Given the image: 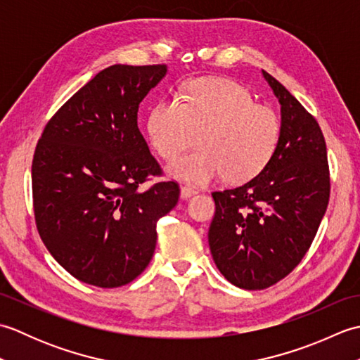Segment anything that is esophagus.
Returning a JSON list of instances; mask_svg holds the SVG:
<instances>
[{
  "label": "esophagus",
  "mask_w": 360,
  "mask_h": 360,
  "mask_svg": "<svg viewBox=\"0 0 360 360\" xmlns=\"http://www.w3.org/2000/svg\"><path fill=\"white\" fill-rule=\"evenodd\" d=\"M198 193V190L195 187H190V186H182L181 187V198L182 200H187V198H192L193 195Z\"/></svg>",
  "instance_id": "obj_1"
}]
</instances>
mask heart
I'll use <instances>...</instances> for the list:
<instances>
[{
    "label": "heart",
    "instance_id": "obj_1",
    "mask_svg": "<svg viewBox=\"0 0 360 360\" xmlns=\"http://www.w3.org/2000/svg\"><path fill=\"white\" fill-rule=\"evenodd\" d=\"M193 133L198 148L174 160L168 173L193 184H207L221 174L229 184H244L272 162L281 122L238 82L198 77L182 85L181 101L160 98L147 119L148 142L164 160L178 156Z\"/></svg>",
    "mask_w": 360,
    "mask_h": 360
}]
</instances>
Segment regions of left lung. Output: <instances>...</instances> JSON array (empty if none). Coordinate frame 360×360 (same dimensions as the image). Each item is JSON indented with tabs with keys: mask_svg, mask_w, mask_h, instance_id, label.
<instances>
[{
	"mask_svg": "<svg viewBox=\"0 0 360 360\" xmlns=\"http://www.w3.org/2000/svg\"><path fill=\"white\" fill-rule=\"evenodd\" d=\"M281 105L272 162L240 187L213 192L209 246L232 285L266 289L292 272L311 248L330 201L326 143L317 120L263 71Z\"/></svg>",
	"mask_w": 360,
	"mask_h": 360,
	"instance_id": "obj_1",
	"label": "left lung"
}]
</instances>
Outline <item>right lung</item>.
Segmentation results:
<instances>
[{"mask_svg":"<svg viewBox=\"0 0 360 360\" xmlns=\"http://www.w3.org/2000/svg\"><path fill=\"white\" fill-rule=\"evenodd\" d=\"M167 65H112L80 88L38 139L32 160L35 224L44 246L77 280L119 288L145 271L156 224L179 200L137 127L143 97Z\"/></svg>","mask_w":360,"mask_h":360,"instance_id":"1","label":"right lung"}]
</instances>
